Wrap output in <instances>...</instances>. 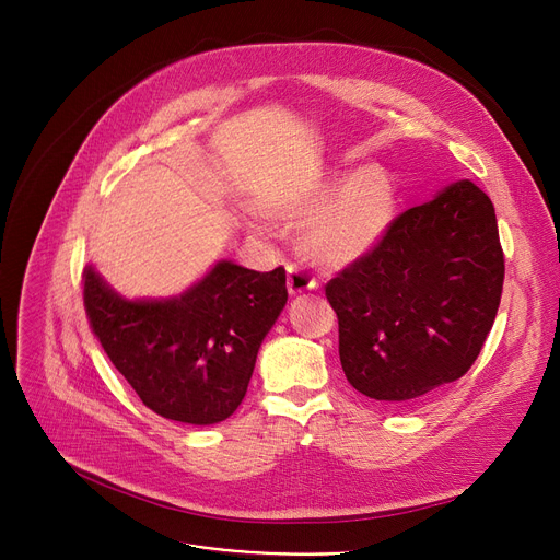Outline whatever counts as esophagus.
<instances>
[{"mask_svg":"<svg viewBox=\"0 0 560 560\" xmlns=\"http://www.w3.org/2000/svg\"><path fill=\"white\" fill-rule=\"evenodd\" d=\"M315 288H317V283L308 272L298 268V265H288V292L290 295H302V292H308Z\"/></svg>","mask_w":560,"mask_h":560,"instance_id":"34e87169","label":"esophagus"}]
</instances>
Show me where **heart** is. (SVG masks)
<instances>
[{
    "label": "heart",
    "instance_id": "b5f03b06",
    "mask_svg": "<svg viewBox=\"0 0 560 560\" xmlns=\"http://www.w3.org/2000/svg\"><path fill=\"white\" fill-rule=\"evenodd\" d=\"M272 213L304 226L300 249L308 260L325 270H342L384 243L397 215V184L386 167L370 163L275 203ZM252 222L262 229L258 215Z\"/></svg>",
    "mask_w": 560,
    "mask_h": 560
}]
</instances>
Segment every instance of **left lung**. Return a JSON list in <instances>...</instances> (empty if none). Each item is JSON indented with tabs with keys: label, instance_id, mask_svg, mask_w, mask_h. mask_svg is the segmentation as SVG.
I'll return each instance as SVG.
<instances>
[{
	"label": "left lung",
	"instance_id": "1",
	"mask_svg": "<svg viewBox=\"0 0 560 560\" xmlns=\"http://www.w3.org/2000/svg\"><path fill=\"white\" fill-rule=\"evenodd\" d=\"M494 206L469 179L401 213L370 256L327 283L340 363L370 399L404 404L460 378L502 300Z\"/></svg>",
	"mask_w": 560,
	"mask_h": 560
}]
</instances>
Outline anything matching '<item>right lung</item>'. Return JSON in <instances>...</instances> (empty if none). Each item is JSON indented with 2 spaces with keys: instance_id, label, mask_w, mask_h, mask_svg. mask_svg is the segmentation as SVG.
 Here are the masks:
<instances>
[{
  "instance_id": "right-lung-1",
  "label": "right lung",
  "mask_w": 560,
  "mask_h": 560,
  "mask_svg": "<svg viewBox=\"0 0 560 560\" xmlns=\"http://www.w3.org/2000/svg\"><path fill=\"white\" fill-rule=\"evenodd\" d=\"M83 302L106 357L147 408L209 427L241 406L288 290L283 268L256 272L222 258L179 295L125 298L88 262Z\"/></svg>"
}]
</instances>
